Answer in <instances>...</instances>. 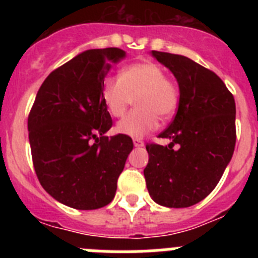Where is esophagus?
Listing matches in <instances>:
<instances>
[{
	"instance_id": "esophagus-1",
	"label": "esophagus",
	"mask_w": 258,
	"mask_h": 258,
	"mask_svg": "<svg viewBox=\"0 0 258 258\" xmlns=\"http://www.w3.org/2000/svg\"><path fill=\"white\" fill-rule=\"evenodd\" d=\"M133 143H134V147H143V146H145L143 141L141 140H133Z\"/></svg>"
}]
</instances>
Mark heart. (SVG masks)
I'll use <instances>...</instances> for the list:
<instances>
[{"label":"heart","mask_w":258,"mask_h":258,"mask_svg":"<svg viewBox=\"0 0 258 258\" xmlns=\"http://www.w3.org/2000/svg\"><path fill=\"white\" fill-rule=\"evenodd\" d=\"M134 97L137 108L117 122L116 132L142 138L156 127L157 117L166 120L175 112L179 90L160 66L145 60L122 68L120 76L108 77L102 86V101L113 117L124 115Z\"/></svg>","instance_id":"obj_1"}]
</instances>
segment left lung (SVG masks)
Masks as SVG:
<instances>
[{"label":"left lung","mask_w":258,"mask_h":258,"mask_svg":"<svg viewBox=\"0 0 258 258\" xmlns=\"http://www.w3.org/2000/svg\"><path fill=\"white\" fill-rule=\"evenodd\" d=\"M151 55L174 75L179 102L174 120L159 134L172 142L146 146L149 164L143 174L155 203L186 208L208 197L231 160L235 101L217 75L187 56L155 50Z\"/></svg>","instance_id":"1"}]
</instances>
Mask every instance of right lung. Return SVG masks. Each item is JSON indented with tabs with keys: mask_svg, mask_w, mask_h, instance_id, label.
<instances>
[{
	"mask_svg": "<svg viewBox=\"0 0 258 258\" xmlns=\"http://www.w3.org/2000/svg\"><path fill=\"white\" fill-rule=\"evenodd\" d=\"M125 56L117 47L83 51L46 77L29 112L38 181L71 208L90 211L112 202L133 150L131 137L106 136L112 118L102 101L104 77Z\"/></svg>",
	"mask_w": 258,
	"mask_h": 258,
	"instance_id": "1",
	"label": "right lung"
}]
</instances>
